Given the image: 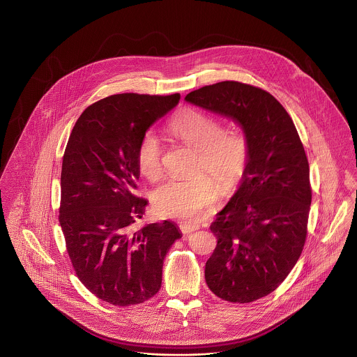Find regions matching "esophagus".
<instances>
[{
	"label": "esophagus",
	"instance_id": "1",
	"mask_svg": "<svg viewBox=\"0 0 357 357\" xmlns=\"http://www.w3.org/2000/svg\"><path fill=\"white\" fill-rule=\"evenodd\" d=\"M179 229H181V231H182L183 234H190V232L199 229V226H198V225H191V223H182V225L179 226Z\"/></svg>",
	"mask_w": 357,
	"mask_h": 357
}]
</instances>
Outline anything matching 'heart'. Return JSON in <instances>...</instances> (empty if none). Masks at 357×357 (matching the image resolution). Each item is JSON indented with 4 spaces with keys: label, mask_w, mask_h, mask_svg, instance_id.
<instances>
[{
    "label": "heart",
    "mask_w": 357,
    "mask_h": 357,
    "mask_svg": "<svg viewBox=\"0 0 357 357\" xmlns=\"http://www.w3.org/2000/svg\"><path fill=\"white\" fill-rule=\"evenodd\" d=\"M179 141L195 149L191 172L187 178H172L153 192V207L159 216L192 219L214 202L216 187L222 190L236 185L245 169L248 142L238 128H222L219 121L208 113L187 109L175 115L167 125ZM162 146L157 135L146 132L137 149L138 169L147 179L157 181L162 174ZM206 174L204 176V174Z\"/></svg>",
    "instance_id": "b5f03b06"
}]
</instances>
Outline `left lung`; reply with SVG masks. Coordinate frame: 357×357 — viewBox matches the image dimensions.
I'll return each instance as SVG.
<instances>
[{"label":"left lung","mask_w":357,"mask_h":357,"mask_svg":"<svg viewBox=\"0 0 357 357\" xmlns=\"http://www.w3.org/2000/svg\"><path fill=\"white\" fill-rule=\"evenodd\" d=\"M185 100L242 126L248 158L242 183L210 229L208 288L229 303H251L284 282L301 255L312 190L298 130L268 91L236 81L203 86Z\"/></svg>","instance_id":"obj_1"}]
</instances>
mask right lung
Returning <instances> with one entry per match:
<instances>
[{"label": "right lung", "instance_id": "1", "mask_svg": "<svg viewBox=\"0 0 357 357\" xmlns=\"http://www.w3.org/2000/svg\"><path fill=\"white\" fill-rule=\"evenodd\" d=\"M181 94H114L90 105L73 128L61 172L59 225L78 279L118 307L153 298L172 243L170 222L137 229L147 200L135 194L137 149Z\"/></svg>", "mask_w": 357, "mask_h": 357}]
</instances>
